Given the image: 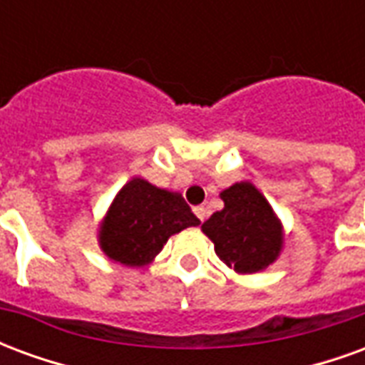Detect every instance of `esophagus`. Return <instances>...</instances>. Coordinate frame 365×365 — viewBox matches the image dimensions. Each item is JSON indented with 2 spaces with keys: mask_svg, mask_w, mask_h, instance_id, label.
I'll return each mask as SVG.
<instances>
[{
  "mask_svg": "<svg viewBox=\"0 0 365 365\" xmlns=\"http://www.w3.org/2000/svg\"><path fill=\"white\" fill-rule=\"evenodd\" d=\"M193 213L197 215V219H199V221H201V222H203V221H205V219H207V209H205V207H201V205L195 207V209H193Z\"/></svg>",
  "mask_w": 365,
  "mask_h": 365,
  "instance_id": "34e87169",
  "label": "esophagus"
}]
</instances>
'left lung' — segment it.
I'll list each match as a JSON object with an SVG mask.
<instances>
[{"label": "left lung", "mask_w": 365, "mask_h": 365, "mask_svg": "<svg viewBox=\"0 0 365 365\" xmlns=\"http://www.w3.org/2000/svg\"><path fill=\"white\" fill-rule=\"evenodd\" d=\"M225 207L201 225L215 252L237 274L269 268L283 250V227L268 199L250 182H237L221 191Z\"/></svg>", "instance_id": "1"}]
</instances>
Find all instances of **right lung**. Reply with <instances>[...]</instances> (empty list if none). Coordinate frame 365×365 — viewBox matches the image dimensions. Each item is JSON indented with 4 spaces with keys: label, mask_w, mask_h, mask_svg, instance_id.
I'll list each match as a JSON object with an SVG mask.
<instances>
[{
    "label": "right lung",
    "mask_w": 365,
    "mask_h": 365,
    "mask_svg": "<svg viewBox=\"0 0 365 365\" xmlns=\"http://www.w3.org/2000/svg\"><path fill=\"white\" fill-rule=\"evenodd\" d=\"M199 222L182 193L133 178L113 197L97 227V242L109 260L143 268L158 256L172 235Z\"/></svg>",
    "instance_id": "1"
}]
</instances>
